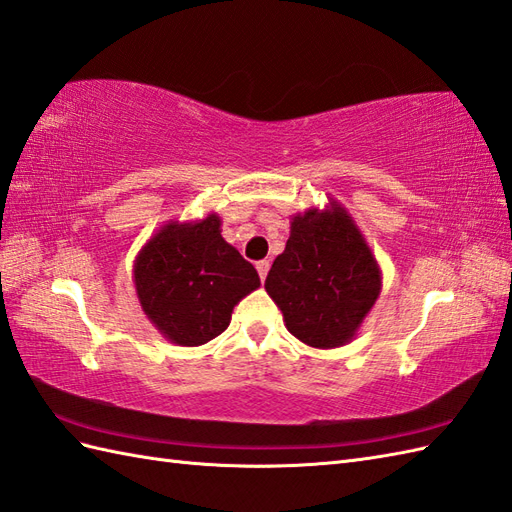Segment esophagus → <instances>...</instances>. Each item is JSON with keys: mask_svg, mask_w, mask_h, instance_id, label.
Listing matches in <instances>:
<instances>
[{"mask_svg": "<svg viewBox=\"0 0 512 512\" xmlns=\"http://www.w3.org/2000/svg\"><path fill=\"white\" fill-rule=\"evenodd\" d=\"M268 268H270V261H268V259H261V261H257V272H259V279H261V281H266Z\"/></svg>", "mask_w": 512, "mask_h": 512, "instance_id": "1", "label": "esophagus"}]
</instances>
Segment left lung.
<instances>
[{
  "label": "left lung",
  "instance_id": "left-lung-1",
  "mask_svg": "<svg viewBox=\"0 0 512 512\" xmlns=\"http://www.w3.org/2000/svg\"><path fill=\"white\" fill-rule=\"evenodd\" d=\"M264 288L294 338L336 349L358 334L382 292V270L351 213L331 198L325 209L290 218L285 251Z\"/></svg>",
  "mask_w": 512,
  "mask_h": 512
}]
</instances>
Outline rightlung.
Listing matches in <instances>:
<instances>
[{
	"label": "right lung",
	"instance_id": "right-lung-1",
	"mask_svg": "<svg viewBox=\"0 0 512 512\" xmlns=\"http://www.w3.org/2000/svg\"><path fill=\"white\" fill-rule=\"evenodd\" d=\"M218 213L170 220L141 246L133 281L146 318L181 347H200L231 323L233 307L259 288L253 264L222 237Z\"/></svg>",
	"mask_w": 512,
	"mask_h": 512
}]
</instances>
